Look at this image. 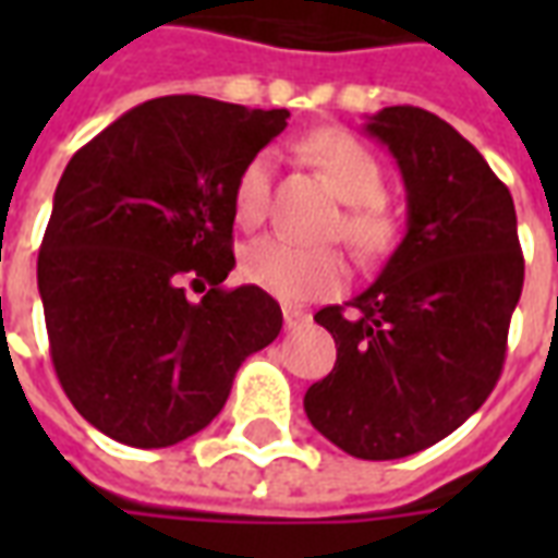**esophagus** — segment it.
Masks as SVG:
<instances>
[{"instance_id": "1", "label": "esophagus", "mask_w": 558, "mask_h": 558, "mask_svg": "<svg viewBox=\"0 0 558 558\" xmlns=\"http://www.w3.org/2000/svg\"><path fill=\"white\" fill-rule=\"evenodd\" d=\"M283 323H287V328H302V326H307V323H311V314H307V311H302V307H292V304H287V307H283Z\"/></svg>"}]
</instances>
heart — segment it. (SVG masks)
<instances>
[{
	"instance_id": "obj_1",
	"label": "heart",
	"mask_w": 558,
	"mask_h": 558,
	"mask_svg": "<svg viewBox=\"0 0 558 558\" xmlns=\"http://www.w3.org/2000/svg\"><path fill=\"white\" fill-rule=\"evenodd\" d=\"M302 155L314 163L328 187L347 203L338 235L364 263H374L398 242V218L386 203V167L371 146L350 131L326 128L304 137ZM275 184V151H256L235 179L232 211L242 227H256L271 206ZM244 278L259 290L287 302L328 295L343 287L347 263L338 251H304L283 239H259L242 259Z\"/></svg>"
}]
</instances>
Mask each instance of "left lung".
<instances>
[{"mask_svg":"<svg viewBox=\"0 0 558 558\" xmlns=\"http://www.w3.org/2000/svg\"><path fill=\"white\" fill-rule=\"evenodd\" d=\"M367 134L403 172L407 235L350 311H316L338 362L307 388L304 412L347 454L398 460L454 433L490 398L523 251L508 187L439 116L386 107Z\"/></svg>","mask_w":558,"mask_h":558,"instance_id":"obj_1","label":"left lung"}]
</instances>
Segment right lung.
<instances>
[{
  "mask_svg": "<svg viewBox=\"0 0 558 558\" xmlns=\"http://www.w3.org/2000/svg\"><path fill=\"white\" fill-rule=\"evenodd\" d=\"M287 110L167 95L128 110L68 160L38 251L50 359L74 410L116 442L167 448L230 398L280 335L259 287L227 290L232 191ZM206 291L186 299L183 283Z\"/></svg>",
  "mask_w": 558,
  "mask_h": 558,
  "instance_id": "1",
  "label": "right lung"
}]
</instances>
